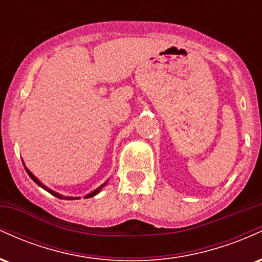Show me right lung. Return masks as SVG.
I'll return each mask as SVG.
<instances>
[{
  "instance_id": "obj_1",
  "label": "right lung",
  "mask_w": 262,
  "mask_h": 262,
  "mask_svg": "<svg viewBox=\"0 0 262 262\" xmlns=\"http://www.w3.org/2000/svg\"><path fill=\"white\" fill-rule=\"evenodd\" d=\"M23 165H25V167H26V164H25V162H23ZM26 171H27V173H28V175H29V177H31V179L33 180V181H34L35 183H37V185L39 186V187H41L43 189H45V191H47V192H49V193H50V194H53V196L58 197V198H60V200H80V197H69V196H62V194L58 193V192L53 191L52 188L47 187V186H45L44 183H41L40 181H39V180L37 179V177H35L34 175H33V173H32L31 171H29L28 169H27V167H26ZM107 182H108V181H106L104 183H102V185L100 186V187L96 188L95 191H92V192H91V193H87L86 196H85V198H91V197H93V196H96V194H97V193H100V191H101L102 188L104 187V186L107 185Z\"/></svg>"
}]
</instances>
